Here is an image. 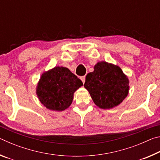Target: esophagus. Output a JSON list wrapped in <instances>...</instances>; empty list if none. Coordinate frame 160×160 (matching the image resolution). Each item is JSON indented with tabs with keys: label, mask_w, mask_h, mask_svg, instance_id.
<instances>
[{
	"label": "esophagus",
	"mask_w": 160,
	"mask_h": 160,
	"mask_svg": "<svg viewBox=\"0 0 160 160\" xmlns=\"http://www.w3.org/2000/svg\"><path fill=\"white\" fill-rule=\"evenodd\" d=\"M80 80H82V82L83 83H85V76L80 77Z\"/></svg>",
	"instance_id": "obj_1"
}]
</instances>
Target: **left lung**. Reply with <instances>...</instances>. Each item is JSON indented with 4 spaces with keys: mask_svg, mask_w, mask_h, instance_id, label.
I'll return each mask as SVG.
<instances>
[{
    "mask_svg": "<svg viewBox=\"0 0 160 160\" xmlns=\"http://www.w3.org/2000/svg\"><path fill=\"white\" fill-rule=\"evenodd\" d=\"M84 87L100 109L118 106L129 92V79L120 68L108 62H97L94 71L87 75Z\"/></svg>",
    "mask_w": 160,
    "mask_h": 160,
    "instance_id": "left-lung-1",
    "label": "left lung"
}]
</instances>
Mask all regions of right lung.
Returning <instances> with one entry per match:
<instances>
[{
	"mask_svg": "<svg viewBox=\"0 0 160 160\" xmlns=\"http://www.w3.org/2000/svg\"><path fill=\"white\" fill-rule=\"evenodd\" d=\"M82 85V81L68 68L56 66L42 74L36 94L47 109L62 112L70 106L75 92Z\"/></svg>",
	"mask_w": 160,
	"mask_h": 160,
	"instance_id": "obj_1",
	"label": "right lung"
}]
</instances>
